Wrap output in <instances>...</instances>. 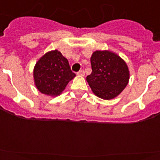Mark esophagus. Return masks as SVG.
<instances>
[{"label":"esophagus","instance_id":"34e87169","mask_svg":"<svg viewBox=\"0 0 160 160\" xmlns=\"http://www.w3.org/2000/svg\"><path fill=\"white\" fill-rule=\"evenodd\" d=\"M77 74L78 75V76H82V77H83L85 73H84V71H83V70H80L78 72Z\"/></svg>","mask_w":160,"mask_h":160}]
</instances>
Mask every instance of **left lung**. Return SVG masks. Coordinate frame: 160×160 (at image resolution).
Segmentation results:
<instances>
[{
	"label": "left lung",
	"mask_w": 160,
	"mask_h": 160,
	"mask_svg": "<svg viewBox=\"0 0 160 160\" xmlns=\"http://www.w3.org/2000/svg\"><path fill=\"white\" fill-rule=\"evenodd\" d=\"M92 72L87 77L92 92L103 100L115 98L124 90L130 78L124 59L113 51H94L91 57Z\"/></svg>",
	"instance_id": "1"
}]
</instances>
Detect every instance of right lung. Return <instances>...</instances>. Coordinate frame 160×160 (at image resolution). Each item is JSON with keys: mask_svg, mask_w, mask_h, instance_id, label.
<instances>
[{"mask_svg": "<svg viewBox=\"0 0 160 160\" xmlns=\"http://www.w3.org/2000/svg\"><path fill=\"white\" fill-rule=\"evenodd\" d=\"M68 59L57 50L48 51L36 63L33 79L36 88L47 96H59L68 83L74 78Z\"/></svg>", "mask_w": 160, "mask_h": 160, "instance_id": "obj_1", "label": "right lung"}]
</instances>
